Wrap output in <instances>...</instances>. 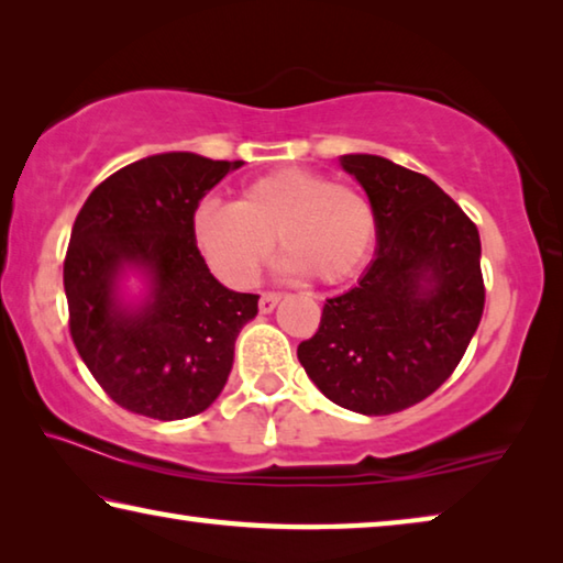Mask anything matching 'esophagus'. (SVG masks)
Instances as JSON below:
<instances>
[{
    "mask_svg": "<svg viewBox=\"0 0 563 563\" xmlns=\"http://www.w3.org/2000/svg\"><path fill=\"white\" fill-rule=\"evenodd\" d=\"M280 300V292H263L261 300H258V308L261 312H273L275 305Z\"/></svg>",
    "mask_w": 563,
    "mask_h": 563,
    "instance_id": "obj_1",
    "label": "esophagus"
}]
</instances>
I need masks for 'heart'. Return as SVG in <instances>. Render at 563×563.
<instances>
[{
    "instance_id": "1",
    "label": "heart",
    "mask_w": 563,
    "mask_h": 563,
    "mask_svg": "<svg viewBox=\"0 0 563 563\" xmlns=\"http://www.w3.org/2000/svg\"><path fill=\"white\" fill-rule=\"evenodd\" d=\"M190 233L208 268L233 288L258 280L273 235L285 275L338 285L365 265L375 213L355 188L316 170L280 168L245 184L235 203L213 198L198 203Z\"/></svg>"
}]
</instances>
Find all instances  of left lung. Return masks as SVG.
Here are the masks:
<instances>
[{
	"label": "left lung",
	"mask_w": 563,
	"mask_h": 563,
	"mask_svg": "<svg viewBox=\"0 0 563 563\" xmlns=\"http://www.w3.org/2000/svg\"><path fill=\"white\" fill-rule=\"evenodd\" d=\"M340 164L373 206L377 258L355 288L325 302L298 360L335 405L393 415L430 397L479 328V231L417 170L369 154H347Z\"/></svg>",
	"instance_id": "left-lung-1"
}]
</instances>
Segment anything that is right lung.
Here are the masks:
<instances>
[{
  "instance_id": "right-lung-1",
  "label": "right lung",
  "mask_w": 563,
  "mask_h": 563,
  "mask_svg": "<svg viewBox=\"0 0 563 563\" xmlns=\"http://www.w3.org/2000/svg\"><path fill=\"white\" fill-rule=\"evenodd\" d=\"M243 161L158 154L123 166L91 190L64 258L69 332L113 402L129 412L186 419L221 395L235 338L258 316V295L223 288L190 233V216ZM133 264L150 275L141 309H123L115 283Z\"/></svg>"
}]
</instances>
